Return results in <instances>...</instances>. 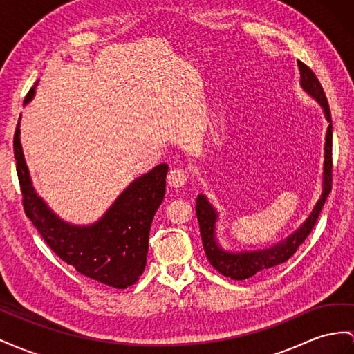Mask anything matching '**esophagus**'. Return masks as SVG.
Returning <instances> with one entry per match:
<instances>
[{
	"instance_id": "1",
	"label": "esophagus",
	"mask_w": 354,
	"mask_h": 354,
	"mask_svg": "<svg viewBox=\"0 0 354 354\" xmlns=\"http://www.w3.org/2000/svg\"><path fill=\"white\" fill-rule=\"evenodd\" d=\"M187 179H188V175H187V171H184L183 169L170 170L169 175H167V183L170 184V187H174V188L184 187L185 183H187Z\"/></svg>"
}]
</instances>
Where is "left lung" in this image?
<instances>
[{
    "mask_svg": "<svg viewBox=\"0 0 354 354\" xmlns=\"http://www.w3.org/2000/svg\"><path fill=\"white\" fill-rule=\"evenodd\" d=\"M299 71H301V86L308 94L314 97L319 104L323 107L326 120L329 122L328 131H326V143H324V166H323V193L315 203L313 212L304 221V224L295 230V233L284 241L275 243L274 247L257 251H242V252H230L220 247L218 241L215 238V224L218 214L215 207L207 201L203 194L197 196L196 201V214L201 227V236L203 242L205 254L209 260V263L223 274L224 277L232 279H247L254 277L256 274H263L275 266L284 263L292 257L299 245L308 238L311 233L314 224L319 218L322 207L328 198L332 189V116L328 98L324 95L323 86L319 79L314 75V71L304 64L302 61H297Z\"/></svg>",
    "mask_w": 354,
    "mask_h": 354,
    "instance_id": "1",
    "label": "left lung"
}]
</instances>
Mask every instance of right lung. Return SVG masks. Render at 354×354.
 Listing matches in <instances>:
<instances>
[{"mask_svg": "<svg viewBox=\"0 0 354 354\" xmlns=\"http://www.w3.org/2000/svg\"><path fill=\"white\" fill-rule=\"evenodd\" d=\"M35 85L24 104L32 100ZM19 134L17 122L13 151L24 209L44 242L59 259L91 279L115 288L133 286L147 265L151 223L166 193L169 166L158 165L134 179L97 223L73 225L61 220L35 193Z\"/></svg>", "mask_w": 354, "mask_h": 354, "instance_id": "1", "label": "right lung"}]
</instances>
